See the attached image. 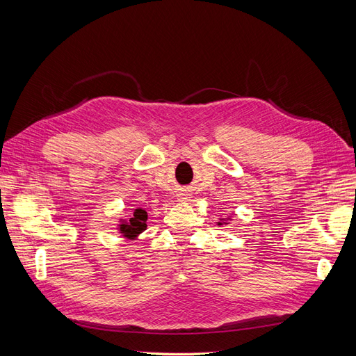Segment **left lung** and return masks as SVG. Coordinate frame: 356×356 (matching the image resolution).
Wrapping results in <instances>:
<instances>
[{"label":"left lung","instance_id":"left-lung-1","mask_svg":"<svg viewBox=\"0 0 356 356\" xmlns=\"http://www.w3.org/2000/svg\"><path fill=\"white\" fill-rule=\"evenodd\" d=\"M217 224H218V225H222V224H229V222H227V221H225L224 218H221V220H220V221H218Z\"/></svg>","mask_w":356,"mask_h":356}]
</instances>
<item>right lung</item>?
Masks as SVG:
<instances>
[{"mask_svg": "<svg viewBox=\"0 0 356 356\" xmlns=\"http://www.w3.org/2000/svg\"><path fill=\"white\" fill-rule=\"evenodd\" d=\"M147 211L143 208H136L134 211V215H131V218L120 220V224L117 225V230L118 233H122L123 238L134 241L147 229Z\"/></svg>", "mask_w": 356, "mask_h": 356, "instance_id": "right-lung-1", "label": "right lung"}]
</instances>
